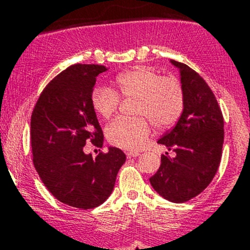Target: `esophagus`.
Segmentation results:
<instances>
[{"label": "esophagus", "instance_id": "esophagus-1", "mask_svg": "<svg viewBox=\"0 0 250 250\" xmlns=\"http://www.w3.org/2000/svg\"><path fill=\"white\" fill-rule=\"evenodd\" d=\"M125 155H127V157H129V159H130V157H137L140 155V153H133V151H127V153H125Z\"/></svg>", "mask_w": 250, "mask_h": 250}]
</instances>
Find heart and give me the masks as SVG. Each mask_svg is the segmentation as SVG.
<instances>
[{"label": "heart", "mask_w": 250, "mask_h": 250, "mask_svg": "<svg viewBox=\"0 0 250 250\" xmlns=\"http://www.w3.org/2000/svg\"><path fill=\"white\" fill-rule=\"evenodd\" d=\"M123 99H135L134 114L145 116L154 127L163 129L179 120L185 105V93L176 77L161 76L157 71L146 67H135L119 74L115 79V90L97 87L91 93V105L97 115L108 119L116 111ZM145 117L117 119L105 128L108 141L116 147L137 150L150 134V127Z\"/></svg>", "instance_id": "obj_1"}]
</instances>
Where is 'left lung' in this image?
<instances>
[{
	"instance_id": "1",
	"label": "left lung",
	"mask_w": 250,
	"mask_h": 250,
	"mask_svg": "<svg viewBox=\"0 0 250 250\" xmlns=\"http://www.w3.org/2000/svg\"><path fill=\"white\" fill-rule=\"evenodd\" d=\"M170 63L180 70L185 105L175 127L157 143L176 155H162L159 170L149 181L166 200L182 203L202 193L214 179L222 156L225 122L205 80L185 63Z\"/></svg>"
}]
</instances>
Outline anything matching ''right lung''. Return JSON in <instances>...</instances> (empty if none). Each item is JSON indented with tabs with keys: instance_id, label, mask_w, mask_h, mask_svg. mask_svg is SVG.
I'll return each mask as SVG.
<instances>
[{
	"instance_id": "add662e5",
	"label": "right lung",
	"mask_w": 250,
	"mask_h": 250,
	"mask_svg": "<svg viewBox=\"0 0 250 250\" xmlns=\"http://www.w3.org/2000/svg\"><path fill=\"white\" fill-rule=\"evenodd\" d=\"M104 65H70L48 83L31 114L33 162L57 200L80 209L102 205L113 191L125 155L110 147L94 159L83 147L102 148L103 133L91 105L96 77Z\"/></svg>"
}]
</instances>
